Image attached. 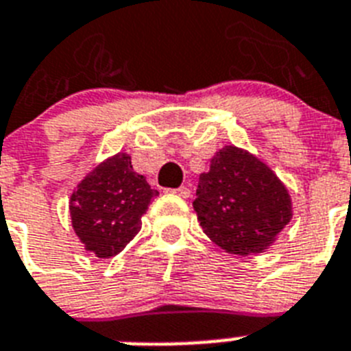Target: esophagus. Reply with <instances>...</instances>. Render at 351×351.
<instances>
[{"instance_id": "34e87169", "label": "esophagus", "mask_w": 351, "mask_h": 351, "mask_svg": "<svg viewBox=\"0 0 351 351\" xmlns=\"http://www.w3.org/2000/svg\"><path fill=\"white\" fill-rule=\"evenodd\" d=\"M169 193H173V195H176V196H180V198H189V195H191V191L187 185H180L178 189H171Z\"/></svg>"}]
</instances>
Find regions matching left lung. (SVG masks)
Here are the masks:
<instances>
[{
	"mask_svg": "<svg viewBox=\"0 0 351 351\" xmlns=\"http://www.w3.org/2000/svg\"><path fill=\"white\" fill-rule=\"evenodd\" d=\"M193 207L207 238L236 256L270 249L294 216L289 189L269 164L232 144L210 158Z\"/></svg>",
	"mask_w": 351,
	"mask_h": 351,
	"instance_id": "1",
	"label": "left lung"
}]
</instances>
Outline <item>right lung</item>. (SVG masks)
I'll return each instance as SVG.
<instances>
[{"mask_svg": "<svg viewBox=\"0 0 351 351\" xmlns=\"http://www.w3.org/2000/svg\"><path fill=\"white\" fill-rule=\"evenodd\" d=\"M158 191L131 166L124 151L99 162L73 189L68 209L84 250L110 259L124 250L142 227V216Z\"/></svg>", "mask_w": 351, "mask_h": 351, "instance_id": "1", "label": "right lung"}]
</instances>
